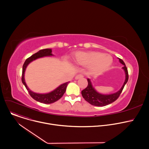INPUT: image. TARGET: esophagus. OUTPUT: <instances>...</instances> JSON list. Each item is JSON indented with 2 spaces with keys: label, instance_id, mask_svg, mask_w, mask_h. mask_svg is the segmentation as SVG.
Masks as SVG:
<instances>
[{
  "label": "esophagus",
  "instance_id": "esophagus-1",
  "mask_svg": "<svg viewBox=\"0 0 149 149\" xmlns=\"http://www.w3.org/2000/svg\"><path fill=\"white\" fill-rule=\"evenodd\" d=\"M84 76H83V75H82V74H78L77 75H76V77H75V79H79V78H82Z\"/></svg>",
  "mask_w": 149,
  "mask_h": 149
}]
</instances>
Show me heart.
Returning <instances> with one entry per match:
<instances>
[{
  "instance_id": "b5f03b06",
  "label": "heart",
  "mask_w": 149,
  "mask_h": 149,
  "mask_svg": "<svg viewBox=\"0 0 149 149\" xmlns=\"http://www.w3.org/2000/svg\"><path fill=\"white\" fill-rule=\"evenodd\" d=\"M74 61L79 65L90 66L93 71L102 72L110 67L113 58L109 55L98 52H78L75 55Z\"/></svg>"
}]
</instances>
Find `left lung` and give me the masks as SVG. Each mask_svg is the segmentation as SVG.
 <instances>
[{"instance_id":"obj_1","label":"left lung","mask_w":149,"mask_h":149,"mask_svg":"<svg viewBox=\"0 0 149 149\" xmlns=\"http://www.w3.org/2000/svg\"><path fill=\"white\" fill-rule=\"evenodd\" d=\"M119 61L121 64L124 65L122 68L124 70L125 75V79L121 89H120V90L117 92L113 94L106 95L98 93L94 89L90 79L88 78V86L81 91L82 95L85 100H86L88 102L93 105L98 106V107H103V106H105L114 102L118 98L125 86V84L127 82L129 79L128 71H127V68L125 65V63L122 59L120 58Z\"/></svg>"}]
</instances>
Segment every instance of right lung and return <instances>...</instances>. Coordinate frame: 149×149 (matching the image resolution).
<instances>
[{
	"label": "right lung",
	"mask_w": 149,
	"mask_h": 149,
	"mask_svg": "<svg viewBox=\"0 0 149 149\" xmlns=\"http://www.w3.org/2000/svg\"><path fill=\"white\" fill-rule=\"evenodd\" d=\"M52 49H41L38 52L32 55L31 56L26 59L25 61V63H24L23 68H22V82L24 84V86H25L26 90H28V93H29L30 95L36 101H39L42 103H44V104H51L53 103L58 100H59L63 94L65 93L67 87L68 86V84H69L70 82H67L65 83H63L59 87H58L56 89L53 90L52 91L46 93V94H39V93H36L31 90L28 87L27 85L25 82V72L26 70V68L27 66L29 65V63H31L32 61L39 58L42 57H44V56H52Z\"/></svg>",
	"instance_id": "right-lung-1"
}]
</instances>
